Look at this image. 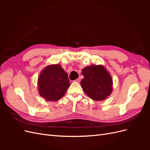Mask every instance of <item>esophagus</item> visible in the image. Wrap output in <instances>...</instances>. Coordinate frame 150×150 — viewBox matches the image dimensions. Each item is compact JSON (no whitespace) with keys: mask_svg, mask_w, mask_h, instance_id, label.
I'll list each match as a JSON object with an SVG mask.
<instances>
[{"mask_svg":"<svg viewBox=\"0 0 150 150\" xmlns=\"http://www.w3.org/2000/svg\"><path fill=\"white\" fill-rule=\"evenodd\" d=\"M74 81H75V82H77V83H79L81 81V79H80V78H78L77 79L74 80Z\"/></svg>","mask_w":150,"mask_h":150,"instance_id":"obj_1","label":"esophagus"}]
</instances>
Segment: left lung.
Listing matches in <instances>:
<instances>
[{"label":"left lung","instance_id":"8db88e82","mask_svg":"<svg viewBox=\"0 0 150 150\" xmlns=\"http://www.w3.org/2000/svg\"><path fill=\"white\" fill-rule=\"evenodd\" d=\"M84 78L81 85L84 93L94 101H102L111 95L112 79L106 67L103 65L86 66L82 70Z\"/></svg>","mask_w":150,"mask_h":150}]
</instances>
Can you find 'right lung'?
<instances>
[{"instance_id": "add662e5", "label": "right lung", "mask_w": 150, "mask_h": 150, "mask_svg": "<svg viewBox=\"0 0 150 150\" xmlns=\"http://www.w3.org/2000/svg\"><path fill=\"white\" fill-rule=\"evenodd\" d=\"M40 96L48 101H56L70 86L68 75L59 64L47 66L40 72L38 81Z\"/></svg>"}]
</instances>
